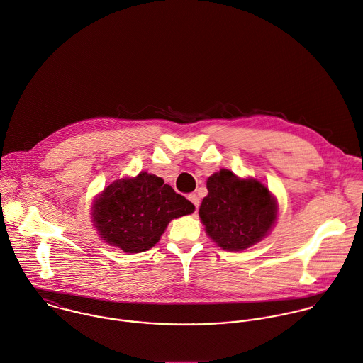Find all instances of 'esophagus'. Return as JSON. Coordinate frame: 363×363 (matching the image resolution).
I'll return each instance as SVG.
<instances>
[{
  "label": "esophagus",
  "mask_w": 363,
  "mask_h": 363,
  "mask_svg": "<svg viewBox=\"0 0 363 363\" xmlns=\"http://www.w3.org/2000/svg\"><path fill=\"white\" fill-rule=\"evenodd\" d=\"M188 199L194 203V206L198 209V206H199V198H198V195L196 194H191L189 196H188Z\"/></svg>",
  "instance_id": "34e87169"
}]
</instances>
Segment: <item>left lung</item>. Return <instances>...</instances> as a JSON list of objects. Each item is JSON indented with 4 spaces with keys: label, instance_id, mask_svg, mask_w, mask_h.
I'll list each match as a JSON object with an SVG mask.
<instances>
[{
    "label": "left lung",
    "instance_id": "obj_1",
    "mask_svg": "<svg viewBox=\"0 0 363 363\" xmlns=\"http://www.w3.org/2000/svg\"><path fill=\"white\" fill-rule=\"evenodd\" d=\"M199 218L208 235L227 251H242L261 241L278 216L277 198L254 178L220 169L208 178Z\"/></svg>",
    "mask_w": 363,
    "mask_h": 363
}]
</instances>
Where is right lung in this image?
I'll list each match as a JSON object with an SVG mask.
<instances>
[{
	"label": "right lung",
	"instance_id": "1",
	"mask_svg": "<svg viewBox=\"0 0 363 363\" xmlns=\"http://www.w3.org/2000/svg\"><path fill=\"white\" fill-rule=\"evenodd\" d=\"M195 206L164 179L140 172L112 182L92 203V221L109 245L138 254L150 250L172 218L194 213Z\"/></svg>",
	"mask_w": 363,
	"mask_h": 363
}]
</instances>
